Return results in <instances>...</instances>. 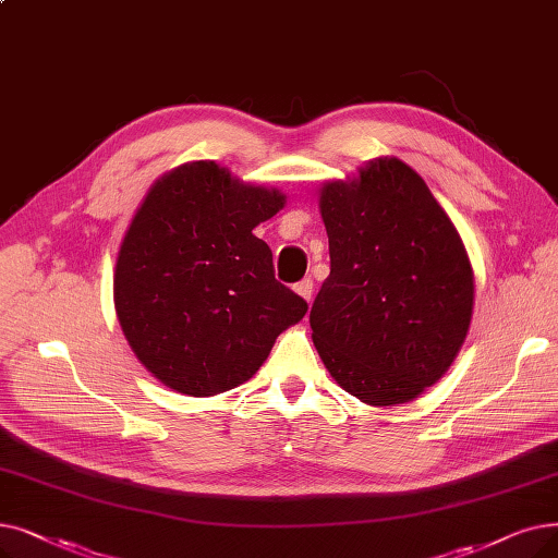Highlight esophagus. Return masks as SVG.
I'll return each mask as SVG.
<instances>
[{
	"label": "esophagus",
	"instance_id": "obj_1",
	"mask_svg": "<svg viewBox=\"0 0 558 558\" xmlns=\"http://www.w3.org/2000/svg\"><path fill=\"white\" fill-rule=\"evenodd\" d=\"M294 289H296V294H299V296H303V299L310 303L312 292H314V282H312V278H303L301 282H296V284H294Z\"/></svg>",
	"mask_w": 558,
	"mask_h": 558
}]
</instances>
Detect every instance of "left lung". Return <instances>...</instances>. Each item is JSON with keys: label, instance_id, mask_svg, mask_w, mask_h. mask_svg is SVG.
<instances>
[{"label": "left lung", "instance_id": "1", "mask_svg": "<svg viewBox=\"0 0 558 558\" xmlns=\"http://www.w3.org/2000/svg\"><path fill=\"white\" fill-rule=\"evenodd\" d=\"M330 276L310 312L330 376L369 405L420 397L465 342L474 274L458 230L426 182L380 157L319 196Z\"/></svg>", "mask_w": 558, "mask_h": 558}]
</instances>
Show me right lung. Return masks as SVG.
<instances>
[{
    "instance_id": "obj_1",
    "label": "right lung",
    "mask_w": 558,
    "mask_h": 558,
    "mask_svg": "<svg viewBox=\"0 0 558 558\" xmlns=\"http://www.w3.org/2000/svg\"><path fill=\"white\" fill-rule=\"evenodd\" d=\"M284 207L214 161L159 178L120 244L113 303L141 365L166 387L214 397L246 383L307 303L274 276L253 230Z\"/></svg>"
}]
</instances>
